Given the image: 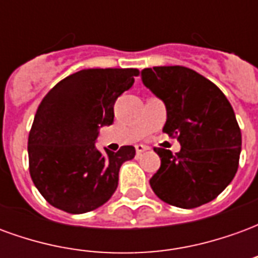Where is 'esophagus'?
I'll list each match as a JSON object with an SVG mask.
<instances>
[{
	"label": "esophagus",
	"mask_w": 258,
	"mask_h": 258,
	"mask_svg": "<svg viewBox=\"0 0 258 258\" xmlns=\"http://www.w3.org/2000/svg\"><path fill=\"white\" fill-rule=\"evenodd\" d=\"M148 149H149V148H148V146H145V145H137V146H135V151H137V155H138V156H140V155H142V153H144L145 151H148Z\"/></svg>",
	"instance_id": "34e87169"
}]
</instances>
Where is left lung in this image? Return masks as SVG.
<instances>
[{
    "label": "left lung",
    "instance_id": "left-lung-1",
    "mask_svg": "<svg viewBox=\"0 0 258 258\" xmlns=\"http://www.w3.org/2000/svg\"><path fill=\"white\" fill-rule=\"evenodd\" d=\"M142 81L166 105L163 133L181 144L175 155L155 148L162 164L149 179L153 192L181 209L216 199L238 171L242 148L227 96L210 80L184 66L144 69Z\"/></svg>",
    "mask_w": 258,
    "mask_h": 258
}]
</instances>
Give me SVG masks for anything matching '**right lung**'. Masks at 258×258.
<instances>
[{
    "mask_svg": "<svg viewBox=\"0 0 258 258\" xmlns=\"http://www.w3.org/2000/svg\"><path fill=\"white\" fill-rule=\"evenodd\" d=\"M140 76L138 69H85L49 90L29 133V171L49 205L72 214L95 210L112 198L121 164L135 148L101 153L98 127L110 125L113 105Z\"/></svg>",
    "mask_w": 258,
    "mask_h": 258,
    "instance_id": "add662e5",
    "label": "right lung"
}]
</instances>
